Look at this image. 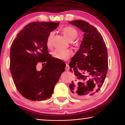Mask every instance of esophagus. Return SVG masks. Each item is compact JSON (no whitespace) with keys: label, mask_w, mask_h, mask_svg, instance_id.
<instances>
[{"label":"esophagus","mask_w":125,"mask_h":125,"mask_svg":"<svg viewBox=\"0 0 125 125\" xmlns=\"http://www.w3.org/2000/svg\"><path fill=\"white\" fill-rule=\"evenodd\" d=\"M69 69H70V67L69 66L68 64H66V67H65V69L66 70H69Z\"/></svg>","instance_id":"esophagus-1"}]
</instances>
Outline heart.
I'll use <instances>...</instances> for the list:
<instances>
[{"label":"heart","instance_id":"b5f03b06","mask_svg":"<svg viewBox=\"0 0 125 125\" xmlns=\"http://www.w3.org/2000/svg\"><path fill=\"white\" fill-rule=\"evenodd\" d=\"M62 33L68 40V41L73 42L77 38L78 33L75 28L73 27H65L62 29ZM54 36V33L51 32L48 35L46 41V46L50 48L52 45V39ZM52 55L56 59L65 61L69 58L72 55V52L69 50H59L56 49L53 51Z\"/></svg>","mask_w":125,"mask_h":125}]
</instances>
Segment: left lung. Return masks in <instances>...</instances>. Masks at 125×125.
<instances>
[{"instance_id":"1","label":"left lung","mask_w":125,"mask_h":125,"mask_svg":"<svg viewBox=\"0 0 125 125\" xmlns=\"http://www.w3.org/2000/svg\"><path fill=\"white\" fill-rule=\"evenodd\" d=\"M84 32L80 48L71 58L70 71L75 80L69 88L76 96L85 97L99 91L108 69L107 51L100 33L94 26L83 20L69 22Z\"/></svg>"}]
</instances>
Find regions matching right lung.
Here are the masks:
<instances>
[{
  "mask_svg": "<svg viewBox=\"0 0 125 125\" xmlns=\"http://www.w3.org/2000/svg\"><path fill=\"white\" fill-rule=\"evenodd\" d=\"M60 22H34L26 25L13 40L10 52V71L19 92L26 99L46 100L52 96L64 65L52 57L48 52V35ZM60 62V61H59ZM38 62H44L40 71Z\"/></svg>",
  "mask_w": 125,
  "mask_h": 125,
  "instance_id": "obj_1",
  "label": "right lung"
}]
</instances>
